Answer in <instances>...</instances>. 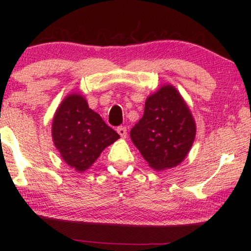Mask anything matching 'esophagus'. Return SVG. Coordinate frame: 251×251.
<instances>
[{"label": "esophagus", "instance_id": "1", "mask_svg": "<svg viewBox=\"0 0 251 251\" xmlns=\"http://www.w3.org/2000/svg\"><path fill=\"white\" fill-rule=\"evenodd\" d=\"M116 131H118V133L122 137V138H126V126H119V128L116 129Z\"/></svg>", "mask_w": 251, "mask_h": 251}]
</instances>
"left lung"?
<instances>
[{
    "label": "left lung",
    "instance_id": "obj_1",
    "mask_svg": "<svg viewBox=\"0 0 251 251\" xmlns=\"http://www.w3.org/2000/svg\"><path fill=\"white\" fill-rule=\"evenodd\" d=\"M197 125L174 85L163 84L146 98L144 115L130 131L132 143L152 169L177 167L193 145Z\"/></svg>",
    "mask_w": 251,
    "mask_h": 251
}]
</instances>
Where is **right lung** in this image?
<instances>
[{"mask_svg":"<svg viewBox=\"0 0 251 251\" xmlns=\"http://www.w3.org/2000/svg\"><path fill=\"white\" fill-rule=\"evenodd\" d=\"M51 135L61 159L78 173L88 170L102 151L120 138L76 92L66 96L58 106Z\"/></svg>","mask_w":251,"mask_h":251,"instance_id":"1","label":"right lung"}]
</instances>
